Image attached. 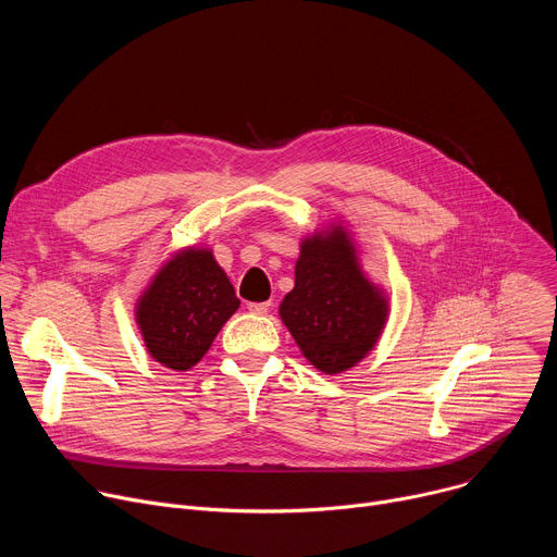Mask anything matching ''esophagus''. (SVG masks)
Wrapping results in <instances>:
<instances>
[{"label":"esophagus","instance_id":"34e87169","mask_svg":"<svg viewBox=\"0 0 557 557\" xmlns=\"http://www.w3.org/2000/svg\"><path fill=\"white\" fill-rule=\"evenodd\" d=\"M247 308H249L251 312H256V314H264V312H269L271 301H251Z\"/></svg>","mask_w":557,"mask_h":557}]
</instances>
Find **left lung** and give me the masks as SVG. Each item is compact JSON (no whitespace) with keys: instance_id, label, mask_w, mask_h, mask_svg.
Returning a JSON list of instances; mask_svg holds the SVG:
<instances>
[{"instance_id":"8db88e82","label":"left lung","mask_w":557,"mask_h":557,"mask_svg":"<svg viewBox=\"0 0 557 557\" xmlns=\"http://www.w3.org/2000/svg\"><path fill=\"white\" fill-rule=\"evenodd\" d=\"M280 317L304 357L326 374L352 368L374 348L387 301L359 269L342 226L301 243L295 286L280 304Z\"/></svg>"}]
</instances>
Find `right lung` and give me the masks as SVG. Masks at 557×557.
Listing matches in <instances>:
<instances>
[{
    "label": "right lung",
    "mask_w": 557,
    "mask_h": 557,
    "mask_svg": "<svg viewBox=\"0 0 557 557\" xmlns=\"http://www.w3.org/2000/svg\"><path fill=\"white\" fill-rule=\"evenodd\" d=\"M240 306L207 249H185L156 273L136 304L147 352L165 368L189 370Z\"/></svg>",
    "instance_id": "obj_1"
}]
</instances>
